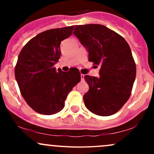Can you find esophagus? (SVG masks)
<instances>
[{
  "instance_id": "34e87169",
  "label": "esophagus",
  "mask_w": 154,
  "mask_h": 154,
  "mask_svg": "<svg viewBox=\"0 0 154 154\" xmlns=\"http://www.w3.org/2000/svg\"><path fill=\"white\" fill-rule=\"evenodd\" d=\"M84 78H85V75H81V79H82V80H84Z\"/></svg>"
}]
</instances>
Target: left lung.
<instances>
[{
	"label": "left lung",
	"instance_id": "1",
	"mask_svg": "<svg viewBox=\"0 0 154 154\" xmlns=\"http://www.w3.org/2000/svg\"><path fill=\"white\" fill-rule=\"evenodd\" d=\"M74 35L88 49L89 61L100 66L98 77L85 76L89 85L85 105L96 115L114 114L128 101L135 82L131 49L122 36L101 24L78 25Z\"/></svg>",
	"mask_w": 154,
	"mask_h": 154
}]
</instances>
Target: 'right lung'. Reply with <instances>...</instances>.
I'll return each mask as SVG.
<instances>
[{"label": "right lung", "instance_id": "right-lung-1", "mask_svg": "<svg viewBox=\"0 0 154 154\" xmlns=\"http://www.w3.org/2000/svg\"><path fill=\"white\" fill-rule=\"evenodd\" d=\"M74 27L44 31L32 38L19 55L16 79L26 103L39 114L51 115L62 110L67 95L80 81L78 69L65 72L54 67L61 54V42L71 36Z\"/></svg>", "mask_w": 154, "mask_h": 154}]
</instances>
